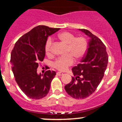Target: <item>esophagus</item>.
I'll return each instance as SVG.
<instances>
[{
  "label": "esophagus",
  "instance_id": "34e87169",
  "mask_svg": "<svg viewBox=\"0 0 122 122\" xmlns=\"http://www.w3.org/2000/svg\"><path fill=\"white\" fill-rule=\"evenodd\" d=\"M56 74H57L58 76H62L64 74L62 73V72H58L57 73H56Z\"/></svg>",
  "mask_w": 122,
  "mask_h": 122
}]
</instances>
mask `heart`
Here are the masks:
<instances>
[{"label":"heart","instance_id":"heart-1","mask_svg":"<svg viewBox=\"0 0 122 122\" xmlns=\"http://www.w3.org/2000/svg\"><path fill=\"white\" fill-rule=\"evenodd\" d=\"M58 38L61 42L67 45V53L68 55L56 59L53 66L60 71H66L68 67L74 64V57L76 61L81 60L86 55L88 50V42L83 36L75 37L68 32H62L58 35ZM45 53L47 56L52 55V40L48 38L44 46Z\"/></svg>","mask_w":122,"mask_h":122}]
</instances>
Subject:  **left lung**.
<instances>
[{
  "mask_svg": "<svg viewBox=\"0 0 122 122\" xmlns=\"http://www.w3.org/2000/svg\"><path fill=\"white\" fill-rule=\"evenodd\" d=\"M80 30L91 39L86 55L72 68V80L65 86L68 95L78 100L86 99L95 92L103 79L109 60L106 48L101 39L87 29Z\"/></svg>",
  "mask_w": 122,
  "mask_h": 122,
  "instance_id": "8db88e82",
  "label": "left lung"
}]
</instances>
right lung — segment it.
I'll return each instance as SVG.
<instances>
[{
    "label": "right lung",
    "mask_w": 122,
    "mask_h": 122,
    "mask_svg": "<svg viewBox=\"0 0 122 122\" xmlns=\"http://www.w3.org/2000/svg\"><path fill=\"white\" fill-rule=\"evenodd\" d=\"M60 28L39 25L24 34L15 44L12 51L10 62L15 80L26 96L39 100L46 96L51 83L56 75L54 71L37 74V68L45 57L44 46L48 36Z\"/></svg>",
    "instance_id": "right-lung-1"
}]
</instances>
